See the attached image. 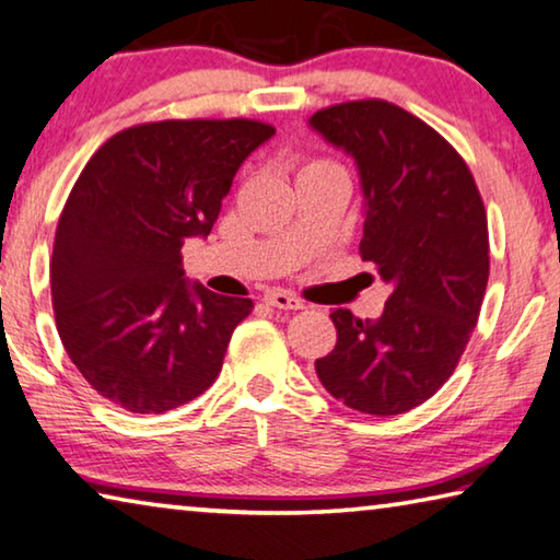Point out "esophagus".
I'll list each match as a JSON object with an SVG mask.
<instances>
[{"label": "esophagus", "mask_w": 560, "mask_h": 560, "mask_svg": "<svg viewBox=\"0 0 560 560\" xmlns=\"http://www.w3.org/2000/svg\"><path fill=\"white\" fill-rule=\"evenodd\" d=\"M265 305L278 307V310H302V300L292 295L288 290H270L265 292Z\"/></svg>", "instance_id": "34e87169"}]
</instances>
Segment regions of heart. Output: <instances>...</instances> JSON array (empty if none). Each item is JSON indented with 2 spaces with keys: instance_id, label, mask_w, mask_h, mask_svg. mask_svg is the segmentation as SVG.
<instances>
[{
  "instance_id": "heart-1",
  "label": "heart",
  "mask_w": 560,
  "mask_h": 560,
  "mask_svg": "<svg viewBox=\"0 0 560 560\" xmlns=\"http://www.w3.org/2000/svg\"><path fill=\"white\" fill-rule=\"evenodd\" d=\"M327 166H335V163L323 161V159H315V161H307L305 166L300 168V173H307V171H317V168H327Z\"/></svg>"
}]
</instances>
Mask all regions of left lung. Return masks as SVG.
Instances as JSON below:
<instances>
[{"label":"left lung","mask_w":560,"mask_h":560,"mask_svg":"<svg viewBox=\"0 0 560 560\" xmlns=\"http://www.w3.org/2000/svg\"><path fill=\"white\" fill-rule=\"evenodd\" d=\"M310 124L354 155L360 255L392 282L374 323L332 310L337 345L317 377L362 415H405L442 389L469 345L489 282L487 208L459 151L397 104L345 101Z\"/></svg>","instance_id":"8db88e82"}]
</instances>
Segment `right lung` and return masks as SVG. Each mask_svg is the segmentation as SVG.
<instances>
[{
	"label": "right lung",
	"instance_id": "1",
	"mask_svg": "<svg viewBox=\"0 0 560 560\" xmlns=\"http://www.w3.org/2000/svg\"><path fill=\"white\" fill-rule=\"evenodd\" d=\"M275 133L253 118H166L114 133L61 210L51 305L69 360L131 415H163L223 370L250 298L190 288L180 247L208 235L241 163Z\"/></svg>",
	"mask_w": 560,
	"mask_h": 560
}]
</instances>
